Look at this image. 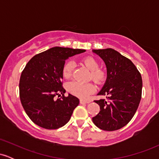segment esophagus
I'll return each instance as SVG.
<instances>
[{"label": "esophagus", "mask_w": 159, "mask_h": 159, "mask_svg": "<svg viewBox=\"0 0 159 159\" xmlns=\"http://www.w3.org/2000/svg\"><path fill=\"white\" fill-rule=\"evenodd\" d=\"M90 102V101H88V100H84V99L80 100V103L81 104H88Z\"/></svg>", "instance_id": "34e87169"}]
</instances>
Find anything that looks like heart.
I'll return each mask as SVG.
<instances>
[{"label": "heart", "mask_w": 159, "mask_h": 159, "mask_svg": "<svg viewBox=\"0 0 159 159\" xmlns=\"http://www.w3.org/2000/svg\"><path fill=\"white\" fill-rule=\"evenodd\" d=\"M81 63L90 71V78L96 84L103 83L106 78V73L102 69H98V61L93 57H87L82 59ZM74 63L72 61H67L62 68V74L65 78H70L72 73ZM67 90L71 94L81 98H85L90 93H93L95 87L91 83H81L78 81H72L67 85Z\"/></svg>", "instance_id": "b5f03b06"}]
</instances>
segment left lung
I'll use <instances>...</instances> for the list:
<instances>
[{
  "mask_svg": "<svg viewBox=\"0 0 159 159\" xmlns=\"http://www.w3.org/2000/svg\"><path fill=\"white\" fill-rule=\"evenodd\" d=\"M105 62L107 79L98 95L107 100H95L100 107L93 122L100 129L115 131L130 122L139 105L142 95L141 75L134 63L112 48L93 50Z\"/></svg>",
  "mask_w": 159,
  "mask_h": 159,
  "instance_id": "left-lung-1",
  "label": "left lung"
}]
</instances>
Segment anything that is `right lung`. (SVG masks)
<instances>
[{
	"instance_id": "obj_1",
	"label": "right lung",
	"mask_w": 159,
	"mask_h": 159,
	"mask_svg": "<svg viewBox=\"0 0 159 159\" xmlns=\"http://www.w3.org/2000/svg\"><path fill=\"white\" fill-rule=\"evenodd\" d=\"M84 49L54 47L34 56L21 72L19 96L30 120L46 129H57L70 120L79 99L65 96L62 68L69 57L84 52ZM62 94L56 99V95Z\"/></svg>"
}]
</instances>
